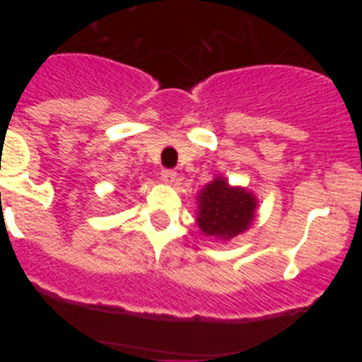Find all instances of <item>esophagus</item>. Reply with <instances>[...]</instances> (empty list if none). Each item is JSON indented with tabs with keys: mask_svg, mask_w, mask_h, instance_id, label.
Segmentation results:
<instances>
[{
	"mask_svg": "<svg viewBox=\"0 0 362 362\" xmlns=\"http://www.w3.org/2000/svg\"><path fill=\"white\" fill-rule=\"evenodd\" d=\"M161 179L165 181V183L174 185L175 181H177V174H175L174 170H168V168H165V170H161Z\"/></svg>",
	"mask_w": 362,
	"mask_h": 362,
	"instance_id": "1",
	"label": "esophagus"
}]
</instances>
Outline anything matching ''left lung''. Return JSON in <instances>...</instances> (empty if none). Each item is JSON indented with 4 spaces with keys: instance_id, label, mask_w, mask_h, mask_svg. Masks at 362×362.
Masks as SVG:
<instances>
[{
    "instance_id": "1",
    "label": "left lung",
    "mask_w": 362,
    "mask_h": 362,
    "mask_svg": "<svg viewBox=\"0 0 362 362\" xmlns=\"http://www.w3.org/2000/svg\"><path fill=\"white\" fill-rule=\"evenodd\" d=\"M197 226L204 235L217 239L235 238L252 225L257 199L241 187H230L216 177L197 194Z\"/></svg>"
}]
</instances>
